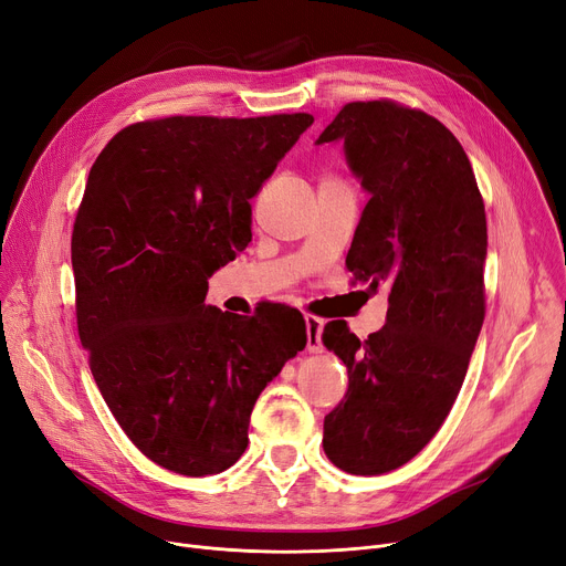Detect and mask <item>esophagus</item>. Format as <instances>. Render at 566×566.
Here are the masks:
<instances>
[{"label":"esophagus","mask_w":566,"mask_h":566,"mask_svg":"<svg viewBox=\"0 0 566 566\" xmlns=\"http://www.w3.org/2000/svg\"><path fill=\"white\" fill-rule=\"evenodd\" d=\"M305 326H307V349L312 354H318L324 349V344H322L324 318H318L314 314H305Z\"/></svg>","instance_id":"34e87169"}]
</instances>
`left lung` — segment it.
<instances>
[{"label":"left lung","instance_id":"8db88e82","mask_svg":"<svg viewBox=\"0 0 566 566\" xmlns=\"http://www.w3.org/2000/svg\"><path fill=\"white\" fill-rule=\"evenodd\" d=\"M331 140L370 191L347 270L390 291L386 326L367 339L344 322L324 328L349 373L324 451L342 472L375 476L419 453L458 398L485 316V208L462 145L419 108L352 102L316 143Z\"/></svg>","mask_w":566,"mask_h":566}]
</instances>
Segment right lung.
<instances>
[{
    "instance_id": "1",
    "label": "right lung",
    "mask_w": 566,
    "mask_h": 566,
    "mask_svg": "<svg viewBox=\"0 0 566 566\" xmlns=\"http://www.w3.org/2000/svg\"><path fill=\"white\" fill-rule=\"evenodd\" d=\"M312 122L145 119L90 168L71 235L78 335L119 428L176 474L229 470L261 390L307 344L298 310L273 303L242 318L206 293L248 248L252 196Z\"/></svg>"
}]
</instances>
